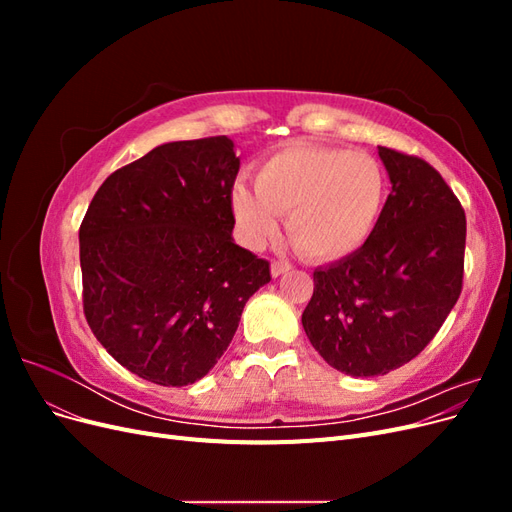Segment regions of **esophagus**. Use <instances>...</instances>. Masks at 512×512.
I'll use <instances>...</instances> for the list:
<instances>
[{
    "instance_id": "1",
    "label": "esophagus",
    "mask_w": 512,
    "mask_h": 512,
    "mask_svg": "<svg viewBox=\"0 0 512 512\" xmlns=\"http://www.w3.org/2000/svg\"><path fill=\"white\" fill-rule=\"evenodd\" d=\"M290 269H292V267L288 265V262H277V260L271 262V275H273V277H280V275L288 273Z\"/></svg>"
}]
</instances>
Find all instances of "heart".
<instances>
[{
    "label": "heart",
    "mask_w": 512,
    "mask_h": 512,
    "mask_svg": "<svg viewBox=\"0 0 512 512\" xmlns=\"http://www.w3.org/2000/svg\"><path fill=\"white\" fill-rule=\"evenodd\" d=\"M389 181L365 151L292 145L262 162L256 188L237 183L232 218L245 245L262 247L286 228L301 252L316 260L354 254L374 235Z\"/></svg>",
    "instance_id": "b5f03b06"
}]
</instances>
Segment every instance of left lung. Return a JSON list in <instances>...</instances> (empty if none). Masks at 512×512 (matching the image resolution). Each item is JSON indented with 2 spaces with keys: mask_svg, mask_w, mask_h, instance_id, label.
<instances>
[{
  "mask_svg": "<svg viewBox=\"0 0 512 512\" xmlns=\"http://www.w3.org/2000/svg\"><path fill=\"white\" fill-rule=\"evenodd\" d=\"M389 173L374 235L314 271L301 316L318 354L354 378L384 376L421 352L451 314L463 282L466 213L425 160L378 147Z\"/></svg>",
  "mask_w": 512,
  "mask_h": 512,
  "instance_id": "1",
  "label": "left lung"
}]
</instances>
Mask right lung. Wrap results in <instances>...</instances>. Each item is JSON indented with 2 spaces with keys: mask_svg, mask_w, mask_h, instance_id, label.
Returning a JSON list of instances; mask_svg holds the SVG:
<instances>
[{
  "mask_svg": "<svg viewBox=\"0 0 512 512\" xmlns=\"http://www.w3.org/2000/svg\"><path fill=\"white\" fill-rule=\"evenodd\" d=\"M241 160L228 136L175 141L108 177L79 230L83 307L98 342L138 378L185 386L232 342L269 262L232 239Z\"/></svg>",
  "mask_w": 512,
  "mask_h": 512,
  "instance_id": "add662e5",
  "label": "right lung"
}]
</instances>
